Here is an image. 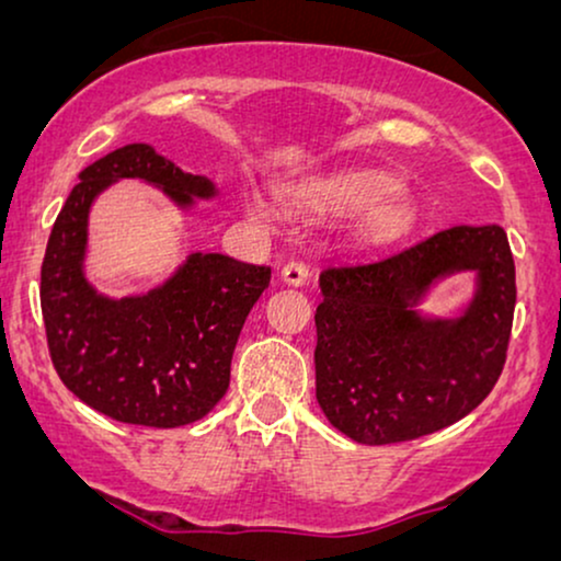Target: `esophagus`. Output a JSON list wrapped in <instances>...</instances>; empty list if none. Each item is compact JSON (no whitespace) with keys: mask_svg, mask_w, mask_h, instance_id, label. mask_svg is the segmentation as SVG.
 <instances>
[{"mask_svg":"<svg viewBox=\"0 0 561 561\" xmlns=\"http://www.w3.org/2000/svg\"><path fill=\"white\" fill-rule=\"evenodd\" d=\"M306 278H309V265L304 260H290V263L283 265L280 280L288 283V286H304Z\"/></svg>","mask_w":561,"mask_h":561,"instance_id":"34e87169","label":"esophagus"}]
</instances>
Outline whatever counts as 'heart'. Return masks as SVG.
<instances>
[{
	"mask_svg": "<svg viewBox=\"0 0 561 561\" xmlns=\"http://www.w3.org/2000/svg\"><path fill=\"white\" fill-rule=\"evenodd\" d=\"M398 183L386 173L375 171H350V173H334L327 179H317L306 186L296 188L290 198L309 211H355L365 209V206L378 204L370 214V221L375 227L390 229L401 225L405 219V204L401 196H396ZM250 209L263 217L265 206L260 202H252Z\"/></svg>",
	"mask_w": 561,
	"mask_h": 561,
	"instance_id": "obj_1",
	"label": "heart"
}]
</instances>
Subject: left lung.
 <instances>
[{"mask_svg":"<svg viewBox=\"0 0 561 561\" xmlns=\"http://www.w3.org/2000/svg\"><path fill=\"white\" fill-rule=\"evenodd\" d=\"M479 273L457 320L415 311L436 279ZM317 401L359 444L439 432L485 401L501 378L516 309L503 227H447L396 248L327 263L319 275Z\"/></svg>","mask_w":561,"mask_h":561,"instance_id":"1","label":"left lung"}]
</instances>
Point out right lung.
Segmentation results:
<instances>
[{"mask_svg": "<svg viewBox=\"0 0 561 561\" xmlns=\"http://www.w3.org/2000/svg\"><path fill=\"white\" fill-rule=\"evenodd\" d=\"M122 179L163 188L181 209L217 194L206 175L181 171L145 142L83 168L45 248V336L58 378L91 409L122 424L175 428L206 416L227 393L237 336L271 267L194 252L148 294L102 296L83 275L89 209Z\"/></svg>", "mask_w": 561, "mask_h": 561, "instance_id": "1", "label": "right lung"}]
</instances>
